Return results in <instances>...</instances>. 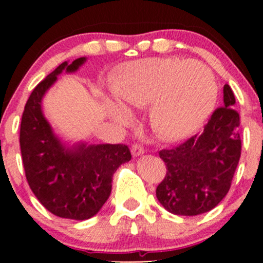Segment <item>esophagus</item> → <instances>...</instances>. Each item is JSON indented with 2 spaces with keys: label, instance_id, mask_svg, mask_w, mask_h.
Listing matches in <instances>:
<instances>
[{
  "label": "esophagus",
  "instance_id": "1",
  "mask_svg": "<svg viewBox=\"0 0 263 263\" xmlns=\"http://www.w3.org/2000/svg\"><path fill=\"white\" fill-rule=\"evenodd\" d=\"M131 151H132V155L134 156H140L145 153V148L141 144H134L132 145Z\"/></svg>",
  "mask_w": 263,
  "mask_h": 263
}]
</instances>
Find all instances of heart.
Listing matches in <instances>:
<instances>
[{
	"label": "heart",
	"instance_id": "b5f03b06",
	"mask_svg": "<svg viewBox=\"0 0 263 263\" xmlns=\"http://www.w3.org/2000/svg\"><path fill=\"white\" fill-rule=\"evenodd\" d=\"M115 91L129 109L151 107L155 131L168 139H179L195 131L210 115L217 85L213 72L198 62L146 58L121 68Z\"/></svg>",
	"mask_w": 263,
	"mask_h": 263
}]
</instances>
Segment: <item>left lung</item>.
I'll list each match as a JSON object with an SVG mask.
<instances>
[{"label":"left lung","instance_id":"8db88e82","mask_svg":"<svg viewBox=\"0 0 263 263\" xmlns=\"http://www.w3.org/2000/svg\"><path fill=\"white\" fill-rule=\"evenodd\" d=\"M234 105L233 90L225 84L224 104L214 110L203 131L159 151L166 173L156 187V197L169 213H208L229 192L242 150L240 118Z\"/></svg>","mask_w":263,"mask_h":263}]
</instances>
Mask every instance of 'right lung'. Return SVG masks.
<instances>
[{
    "label": "right lung",
    "mask_w": 263,
    "mask_h": 263,
    "mask_svg": "<svg viewBox=\"0 0 263 263\" xmlns=\"http://www.w3.org/2000/svg\"><path fill=\"white\" fill-rule=\"evenodd\" d=\"M86 58L63 62L39 82L24 108L20 148L26 181L39 202L55 216L86 220L98 214L112 191L113 174L131 160L124 144L65 147L43 116L42 99L63 70L73 72Z\"/></svg>",
    "instance_id": "right-lung-1"
}]
</instances>
